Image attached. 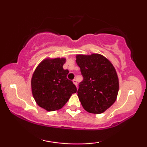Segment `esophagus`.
Listing matches in <instances>:
<instances>
[{
  "instance_id": "34e87169",
  "label": "esophagus",
  "mask_w": 147,
  "mask_h": 147,
  "mask_svg": "<svg viewBox=\"0 0 147 147\" xmlns=\"http://www.w3.org/2000/svg\"><path fill=\"white\" fill-rule=\"evenodd\" d=\"M72 82H73V84H75V85L77 87V79H73V81H72Z\"/></svg>"
}]
</instances>
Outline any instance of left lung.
I'll use <instances>...</instances> for the list:
<instances>
[{
	"label": "left lung",
	"mask_w": 147,
	"mask_h": 147,
	"mask_svg": "<svg viewBox=\"0 0 147 147\" xmlns=\"http://www.w3.org/2000/svg\"><path fill=\"white\" fill-rule=\"evenodd\" d=\"M76 59L84 78L77 90L79 101L87 112L102 113L117 99L119 79L115 69L99 54L78 55Z\"/></svg>",
	"instance_id": "1"
}]
</instances>
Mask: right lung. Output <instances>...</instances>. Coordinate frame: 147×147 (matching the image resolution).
Masks as SVG:
<instances>
[{
	"mask_svg": "<svg viewBox=\"0 0 147 147\" xmlns=\"http://www.w3.org/2000/svg\"><path fill=\"white\" fill-rule=\"evenodd\" d=\"M64 58L45 59L34 72L31 86L36 104L48 111L61 109L77 92L72 81L67 79L69 71L63 68Z\"/></svg>",
	"mask_w": 147,
	"mask_h": 147,
	"instance_id": "right-lung-1",
	"label": "right lung"
}]
</instances>
